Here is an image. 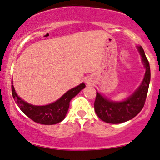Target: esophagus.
<instances>
[{"label":"esophagus","instance_id":"esophagus-1","mask_svg":"<svg viewBox=\"0 0 160 160\" xmlns=\"http://www.w3.org/2000/svg\"><path fill=\"white\" fill-rule=\"evenodd\" d=\"M85 82L87 84H92V80L90 76H88V77H86L85 78Z\"/></svg>","mask_w":160,"mask_h":160}]
</instances>
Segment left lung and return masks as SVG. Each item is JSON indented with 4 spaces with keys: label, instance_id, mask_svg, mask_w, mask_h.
I'll return each mask as SVG.
<instances>
[{
    "label": "left lung",
    "instance_id": "1",
    "mask_svg": "<svg viewBox=\"0 0 160 160\" xmlns=\"http://www.w3.org/2000/svg\"><path fill=\"white\" fill-rule=\"evenodd\" d=\"M142 57V62L146 69L142 84L134 93L122 101H114L104 97L97 92L94 109L99 118L107 123L118 124L127 122L136 116L143 108L151 80L149 62L141 46H137Z\"/></svg>",
    "mask_w": 160,
    "mask_h": 160
}]
</instances>
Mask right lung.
<instances>
[{
  "instance_id": "1",
  "label": "right lung",
  "mask_w": 160,
  "mask_h": 160,
  "mask_svg": "<svg viewBox=\"0 0 160 160\" xmlns=\"http://www.w3.org/2000/svg\"><path fill=\"white\" fill-rule=\"evenodd\" d=\"M13 84V81H12ZM85 88L84 83L65 92L59 99L53 103L46 105H34L27 103L16 93L12 84V94L13 99L21 110L34 122L43 125H54L62 122L66 117L71 100Z\"/></svg>"
}]
</instances>
